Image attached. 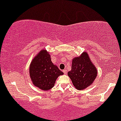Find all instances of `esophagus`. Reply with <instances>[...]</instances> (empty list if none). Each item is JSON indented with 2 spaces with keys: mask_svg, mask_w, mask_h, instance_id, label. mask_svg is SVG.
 <instances>
[{
  "mask_svg": "<svg viewBox=\"0 0 121 121\" xmlns=\"http://www.w3.org/2000/svg\"><path fill=\"white\" fill-rule=\"evenodd\" d=\"M63 72H64V74H66L67 73V70H63Z\"/></svg>",
  "mask_w": 121,
  "mask_h": 121,
  "instance_id": "obj_1",
  "label": "esophagus"
}]
</instances>
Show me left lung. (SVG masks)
Masks as SVG:
<instances>
[{"label": "left lung", "mask_w": 121, "mask_h": 121, "mask_svg": "<svg viewBox=\"0 0 121 121\" xmlns=\"http://www.w3.org/2000/svg\"><path fill=\"white\" fill-rule=\"evenodd\" d=\"M97 70L92 64L87 52L72 60L71 70L68 76L77 90H82L90 86L97 76Z\"/></svg>", "instance_id": "left-lung-1"}]
</instances>
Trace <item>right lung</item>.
I'll return each instance as SVG.
<instances>
[{
  "instance_id": "add662e5",
  "label": "right lung",
  "mask_w": 121,
  "mask_h": 121,
  "mask_svg": "<svg viewBox=\"0 0 121 121\" xmlns=\"http://www.w3.org/2000/svg\"><path fill=\"white\" fill-rule=\"evenodd\" d=\"M29 74L35 86L42 90L48 91L54 86L57 78L63 74V72L53 64L49 53L43 50L31 62Z\"/></svg>"
}]
</instances>
